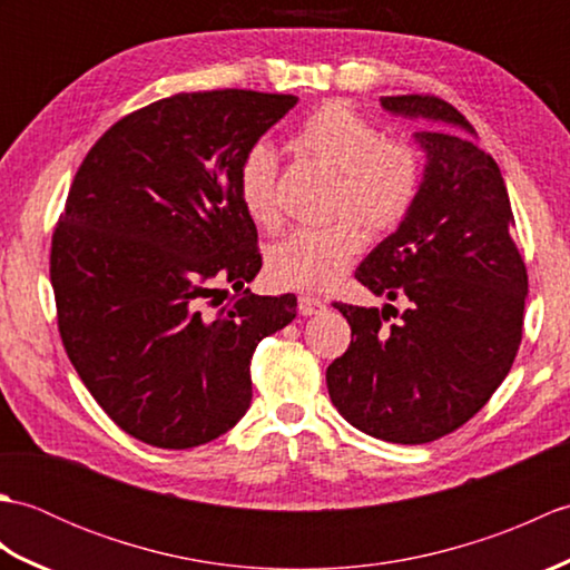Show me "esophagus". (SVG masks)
Wrapping results in <instances>:
<instances>
[{"label":"esophagus","mask_w":570,"mask_h":570,"mask_svg":"<svg viewBox=\"0 0 570 570\" xmlns=\"http://www.w3.org/2000/svg\"><path fill=\"white\" fill-rule=\"evenodd\" d=\"M325 308H328V304L318 296H311V294L298 296V311L304 313V316H316V313H323Z\"/></svg>","instance_id":"obj_1"}]
</instances>
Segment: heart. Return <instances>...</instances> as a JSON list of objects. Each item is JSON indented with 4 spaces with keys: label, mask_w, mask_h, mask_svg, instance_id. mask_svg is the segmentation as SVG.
<instances>
[{
    "label": "heart",
    "mask_w": 570,
    "mask_h": 570,
    "mask_svg": "<svg viewBox=\"0 0 570 570\" xmlns=\"http://www.w3.org/2000/svg\"><path fill=\"white\" fill-rule=\"evenodd\" d=\"M294 149L337 168L341 180L335 208L343 213L328 225L298 227L272 249L269 274L276 284L304 292H325L347 274L367 245L363 220L374 229H392L414 208L423 164L414 144L386 139L370 119L345 102H328L308 115L292 137ZM276 154L266 144L242 156L237 190L254 223L274 229L282 220L276 198Z\"/></svg>",
    "instance_id": "heart-1"
}]
</instances>
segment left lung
<instances>
[{"mask_svg":"<svg viewBox=\"0 0 570 570\" xmlns=\"http://www.w3.org/2000/svg\"><path fill=\"white\" fill-rule=\"evenodd\" d=\"M386 112L448 129L416 131L421 190L355 278L390 311L335 304L353 331L325 372L343 419L374 439L416 445L463 426L502 384L522 343L529 278L498 161L453 105L431 95L380 100Z\"/></svg>","mask_w":570,"mask_h":570,"instance_id":"left-lung-1","label":"left lung"}]
</instances>
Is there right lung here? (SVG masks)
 <instances>
[{
	"label": "right lung",
	"mask_w": 570,
	"mask_h": 570,
	"mask_svg": "<svg viewBox=\"0 0 570 570\" xmlns=\"http://www.w3.org/2000/svg\"><path fill=\"white\" fill-rule=\"evenodd\" d=\"M296 102L178 92L119 119L72 178L51 242L58 331L95 402L144 443L184 451L233 429L254 350L296 318L294 294L245 288L262 257L237 190L242 156Z\"/></svg>",
	"instance_id": "right-lung-1"
}]
</instances>
